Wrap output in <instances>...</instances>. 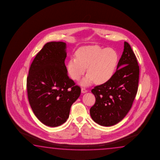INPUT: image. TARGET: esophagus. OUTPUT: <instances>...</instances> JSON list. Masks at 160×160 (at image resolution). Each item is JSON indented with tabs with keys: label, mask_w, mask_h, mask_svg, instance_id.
I'll return each instance as SVG.
<instances>
[{
	"label": "esophagus",
	"mask_w": 160,
	"mask_h": 160,
	"mask_svg": "<svg viewBox=\"0 0 160 160\" xmlns=\"http://www.w3.org/2000/svg\"><path fill=\"white\" fill-rule=\"evenodd\" d=\"M81 92L82 93H86L87 92V90L85 88H82Z\"/></svg>",
	"instance_id": "1"
}]
</instances>
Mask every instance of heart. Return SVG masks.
Instances as JSON below:
<instances>
[{"mask_svg":"<svg viewBox=\"0 0 160 160\" xmlns=\"http://www.w3.org/2000/svg\"><path fill=\"white\" fill-rule=\"evenodd\" d=\"M76 57L71 58L67 68L71 78L77 81L84 74L80 82L82 86H87L95 82L103 84L114 75L118 62V55L112 49H102L98 46H86L77 52Z\"/></svg>","mask_w":160,"mask_h":160,"instance_id":"heart-1","label":"heart"}]
</instances>
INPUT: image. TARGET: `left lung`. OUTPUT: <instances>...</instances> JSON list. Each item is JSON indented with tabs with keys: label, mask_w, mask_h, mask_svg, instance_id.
<instances>
[{
	"label": "left lung",
	"mask_w": 160,
	"mask_h": 160,
	"mask_svg": "<svg viewBox=\"0 0 160 160\" xmlns=\"http://www.w3.org/2000/svg\"><path fill=\"white\" fill-rule=\"evenodd\" d=\"M124 48L117 71L111 78L91 91L96 101L90 108V115L102 126H112L123 119L132 108L138 91V62L127 42Z\"/></svg>",
	"instance_id": "left-lung-1"
}]
</instances>
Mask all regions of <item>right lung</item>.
Instances as JSON below:
<instances>
[{
    "label": "right lung",
    "instance_id": "obj_1",
    "mask_svg": "<svg viewBox=\"0 0 160 160\" xmlns=\"http://www.w3.org/2000/svg\"><path fill=\"white\" fill-rule=\"evenodd\" d=\"M67 44L46 43L36 55L27 78L28 98L37 118L50 127L64 123L81 88L68 76L65 65Z\"/></svg>",
    "mask_w": 160,
    "mask_h": 160
}]
</instances>
